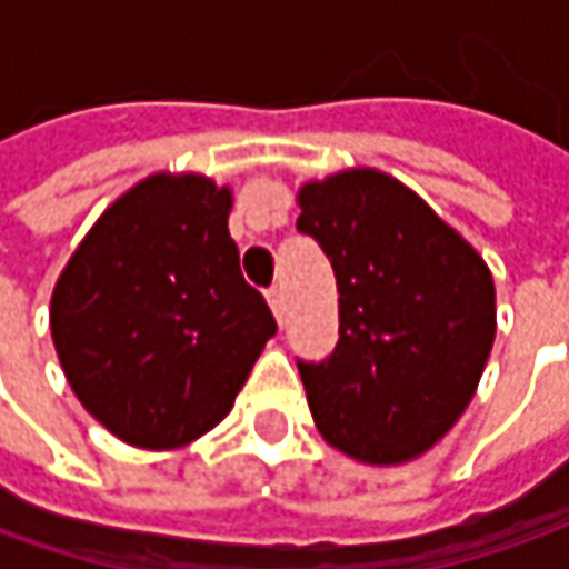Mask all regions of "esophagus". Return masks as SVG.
Returning a JSON list of instances; mask_svg holds the SVG:
<instances>
[{"label": "esophagus", "mask_w": 569, "mask_h": 569, "mask_svg": "<svg viewBox=\"0 0 569 569\" xmlns=\"http://www.w3.org/2000/svg\"><path fill=\"white\" fill-rule=\"evenodd\" d=\"M266 300H269V307H272L274 319L281 322V317H284V295H281V288H269V291H266Z\"/></svg>", "instance_id": "1"}]
</instances>
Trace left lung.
I'll use <instances>...</instances> for the list:
<instances>
[{
    "label": "left lung",
    "mask_w": 569,
    "mask_h": 569,
    "mask_svg": "<svg viewBox=\"0 0 569 569\" xmlns=\"http://www.w3.org/2000/svg\"><path fill=\"white\" fill-rule=\"evenodd\" d=\"M297 202V230L329 256L339 284L336 351L297 361L313 421L361 462H408L478 389L497 332L491 269L380 170H341Z\"/></svg>",
    "instance_id": "left-lung-1"
}]
</instances>
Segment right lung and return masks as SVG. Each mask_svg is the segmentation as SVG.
I'll return each mask as SVG.
<instances>
[{"label":"right lung","mask_w":569,"mask_h":569,"mask_svg":"<svg viewBox=\"0 0 569 569\" xmlns=\"http://www.w3.org/2000/svg\"><path fill=\"white\" fill-rule=\"evenodd\" d=\"M228 214V187L154 173L100 214L56 281L50 332L66 380L122 443L202 437L278 329L240 274Z\"/></svg>","instance_id":"1"}]
</instances>
